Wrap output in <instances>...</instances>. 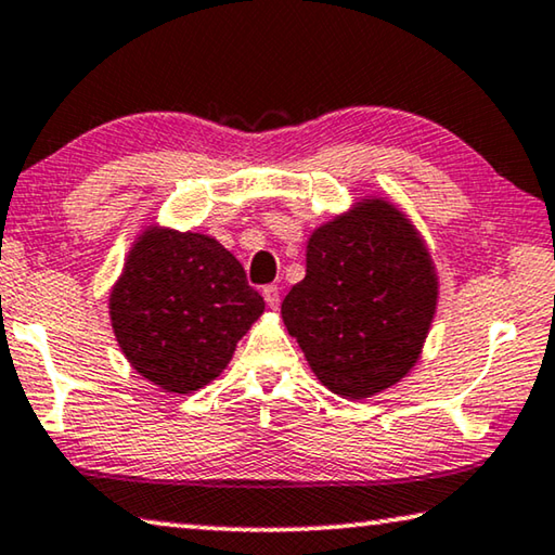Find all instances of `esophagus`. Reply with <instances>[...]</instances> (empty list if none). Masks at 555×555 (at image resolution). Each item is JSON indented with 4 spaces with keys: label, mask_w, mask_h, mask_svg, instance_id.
Masks as SVG:
<instances>
[{
    "label": "esophagus",
    "mask_w": 555,
    "mask_h": 555,
    "mask_svg": "<svg viewBox=\"0 0 555 555\" xmlns=\"http://www.w3.org/2000/svg\"><path fill=\"white\" fill-rule=\"evenodd\" d=\"M261 294H263V301H267L269 309H279L281 296H279V288L276 286H263Z\"/></svg>",
    "instance_id": "1"
}]
</instances>
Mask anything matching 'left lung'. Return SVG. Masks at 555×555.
Wrapping results in <instances>:
<instances>
[{
  "instance_id": "1",
  "label": "left lung",
  "mask_w": 555,
  "mask_h": 555,
  "mask_svg": "<svg viewBox=\"0 0 555 555\" xmlns=\"http://www.w3.org/2000/svg\"><path fill=\"white\" fill-rule=\"evenodd\" d=\"M437 296L435 261L415 224L371 197L313 230L306 276L286 294L281 319L325 388L363 400L417 363Z\"/></svg>"
}]
</instances>
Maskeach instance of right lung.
<instances>
[{
	"label": "right lung",
	"mask_w": 555,
	"mask_h": 555,
	"mask_svg": "<svg viewBox=\"0 0 555 555\" xmlns=\"http://www.w3.org/2000/svg\"><path fill=\"white\" fill-rule=\"evenodd\" d=\"M108 313L128 363L160 390L188 395L224 371L263 298L215 236L151 224L130 246Z\"/></svg>",
	"instance_id": "add662e5"
}]
</instances>
